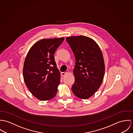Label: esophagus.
Returning <instances> with one entry per match:
<instances>
[{"mask_svg":"<svg viewBox=\"0 0 133 133\" xmlns=\"http://www.w3.org/2000/svg\"><path fill=\"white\" fill-rule=\"evenodd\" d=\"M69 72V71H68V70H67L66 72H62L61 74H62V75H63V76H64V75H65L66 74H68Z\"/></svg>","mask_w":133,"mask_h":133,"instance_id":"obj_1","label":"esophagus"}]
</instances>
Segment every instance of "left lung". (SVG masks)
<instances>
[{"mask_svg":"<svg viewBox=\"0 0 133 133\" xmlns=\"http://www.w3.org/2000/svg\"><path fill=\"white\" fill-rule=\"evenodd\" d=\"M66 40L75 59L72 91L78 98L87 99L97 91L103 81L105 66L102 50L96 42L88 37L72 36Z\"/></svg>","mask_w":133,"mask_h":133,"instance_id":"left-lung-1","label":"left lung"}]
</instances>
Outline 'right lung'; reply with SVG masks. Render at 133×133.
<instances>
[{"instance_id":"right-lung-1","label":"right lung","mask_w":133,"mask_h":133,"mask_svg":"<svg viewBox=\"0 0 133 133\" xmlns=\"http://www.w3.org/2000/svg\"><path fill=\"white\" fill-rule=\"evenodd\" d=\"M64 38L44 39L33 45L25 59L23 76L30 93L37 99H52L57 93L61 75L54 59Z\"/></svg>"}]
</instances>
